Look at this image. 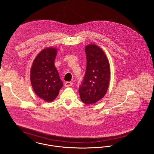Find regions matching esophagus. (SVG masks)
I'll return each mask as SVG.
<instances>
[{"label": "esophagus", "mask_w": 154, "mask_h": 154, "mask_svg": "<svg viewBox=\"0 0 154 154\" xmlns=\"http://www.w3.org/2000/svg\"><path fill=\"white\" fill-rule=\"evenodd\" d=\"M72 82H66L65 84H64V86L65 87H70L71 85H72Z\"/></svg>", "instance_id": "esophagus-1"}]
</instances>
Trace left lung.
<instances>
[{
    "label": "left lung",
    "instance_id": "8db88e82",
    "mask_svg": "<svg viewBox=\"0 0 154 154\" xmlns=\"http://www.w3.org/2000/svg\"><path fill=\"white\" fill-rule=\"evenodd\" d=\"M87 56V69L79 88L82 102L93 104L106 94L110 80V65L108 59L99 46L89 44L85 48Z\"/></svg>",
    "mask_w": 154,
    "mask_h": 154
}]
</instances>
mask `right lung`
<instances>
[{
	"instance_id": "right-lung-1",
	"label": "right lung",
	"mask_w": 154,
	"mask_h": 154,
	"mask_svg": "<svg viewBox=\"0 0 154 154\" xmlns=\"http://www.w3.org/2000/svg\"><path fill=\"white\" fill-rule=\"evenodd\" d=\"M57 49L49 47L42 50L35 58L30 72V80L36 95L46 102L54 101L63 86L54 66Z\"/></svg>"
}]
</instances>
